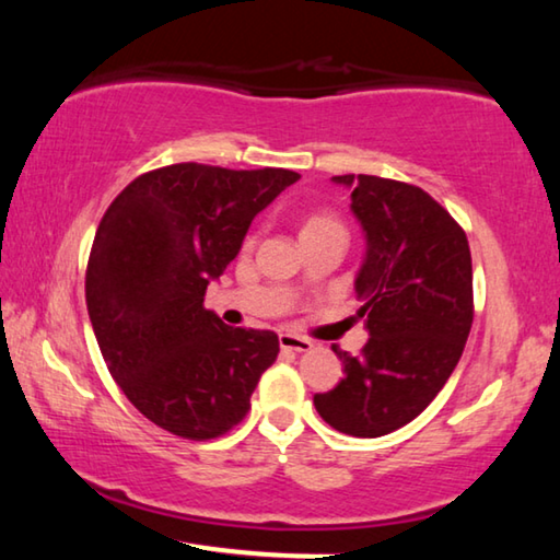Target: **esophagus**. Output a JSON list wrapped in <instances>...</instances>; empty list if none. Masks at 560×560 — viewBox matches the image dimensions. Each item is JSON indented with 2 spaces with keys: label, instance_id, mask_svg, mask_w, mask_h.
Returning <instances> with one entry per match:
<instances>
[{
  "label": "esophagus",
  "instance_id": "1",
  "mask_svg": "<svg viewBox=\"0 0 560 560\" xmlns=\"http://www.w3.org/2000/svg\"><path fill=\"white\" fill-rule=\"evenodd\" d=\"M279 346H281V350H296V353H308V350L314 348V343H311L308 338H299L293 334H281Z\"/></svg>",
  "mask_w": 560,
  "mask_h": 560
}]
</instances>
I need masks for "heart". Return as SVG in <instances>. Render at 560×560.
<instances>
[{
  "label": "heart",
  "instance_id": "b5f03b06",
  "mask_svg": "<svg viewBox=\"0 0 560 560\" xmlns=\"http://www.w3.org/2000/svg\"><path fill=\"white\" fill-rule=\"evenodd\" d=\"M324 234H343L346 224L340 222V217L328 210H311L301 217V242L311 240V236H324Z\"/></svg>",
  "mask_w": 560,
  "mask_h": 560
}]
</instances>
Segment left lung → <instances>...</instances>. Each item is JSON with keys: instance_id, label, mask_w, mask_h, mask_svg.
Masks as SVG:
<instances>
[{"instance_id": "left-lung-1", "label": "left lung", "mask_w": 560, "mask_h": 560, "mask_svg": "<svg viewBox=\"0 0 560 560\" xmlns=\"http://www.w3.org/2000/svg\"><path fill=\"white\" fill-rule=\"evenodd\" d=\"M368 252L355 279L371 338L358 355L334 346L343 381L316 393L330 428L383 438L412 422L450 381L474 320L471 254L459 222L424 189L375 175H338Z\"/></svg>"}]
</instances>
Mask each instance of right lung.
Instances as JSON below:
<instances>
[{"label": "right lung", "mask_w": 560, "mask_h": 560, "mask_svg": "<svg viewBox=\"0 0 560 560\" xmlns=\"http://www.w3.org/2000/svg\"><path fill=\"white\" fill-rule=\"evenodd\" d=\"M299 177L177 163L138 175L103 214L86 269L93 334L113 381L158 428L207 442L249 412L279 336L224 326L205 291Z\"/></svg>", "instance_id": "add662e5"}]
</instances>
